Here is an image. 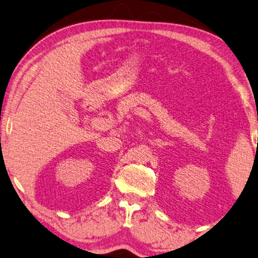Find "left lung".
<instances>
[{
    "mask_svg": "<svg viewBox=\"0 0 258 258\" xmlns=\"http://www.w3.org/2000/svg\"><path fill=\"white\" fill-rule=\"evenodd\" d=\"M257 141H258V140H257Z\"/></svg>",
    "mask_w": 258,
    "mask_h": 258,
    "instance_id": "8db88e82",
    "label": "left lung"
}]
</instances>
